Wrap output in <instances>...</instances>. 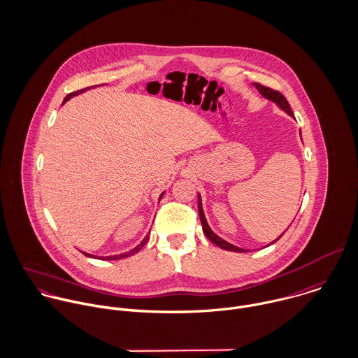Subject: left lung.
<instances>
[{
  "label": "left lung",
  "instance_id": "obj_1",
  "mask_svg": "<svg viewBox=\"0 0 358 358\" xmlns=\"http://www.w3.org/2000/svg\"><path fill=\"white\" fill-rule=\"evenodd\" d=\"M254 86L258 89V92H259L265 99H268V100L276 103L283 111H286L289 115L293 117V111H292V108H290V104H289V101L286 100V97H285L280 92L273 90V89H271V87H266V86H264V85H261V83H254ZM198 210H199V219H201V223H202L203 233H205V236H206L213 244H216L217 247H220L222 250H226V251L247 252V250L238 248V247H236V245H233V244L224 241L223 238H220L219 236H216V234L212 231V229L209 227V224H208V222H206V217H205V213H203V209H202V201H201V195H199V194H198ZM282 236H283V234H282ZM282 236H280V237H282ZM280 237H279V238H280ZM279 238H276L273 243H276ZM273 243H271V244H273ZM271 244H269V245H271Z\"/></svg>",
  "mask_w": 358,
  "mask_h": 358
}]
</instances>
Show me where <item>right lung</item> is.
Segmentation results:
<instances>
[{
  "instance_id": "add662e5",
  "label": "right lung",
  "mask_w": 358,
  "mask_h": 358,
  "mask_svg": "<svg viewBox=\"0 0 358 358\" xmlns=\"http://www.w3.org/2000/svg\"><path fill=\"white\" fill-rule=\"evenodd\" d=\"M97 86V85H96ZM96 86H90V87H86V89H82V90H78V92H73V93H69L65 99H64V101H62V104L65 103V101H68L72 96H76V94H79V93H83L85 90H87V89H92V87H96ZM164 195V192L159 196V201L162 199V196ZM148 238H149V236H146L135 248H132V250H129L128 252H122V254H120V255H111V257H104V258H100V259H104V261H115V259H122V258H127V257H131V255H134V254H136L139 250H142V247L146 244V241H148ZM82 254H85L86 257H89V258H94L93 255H90V254H86V252H82Z\"/></svg>"
}]
</instances>
